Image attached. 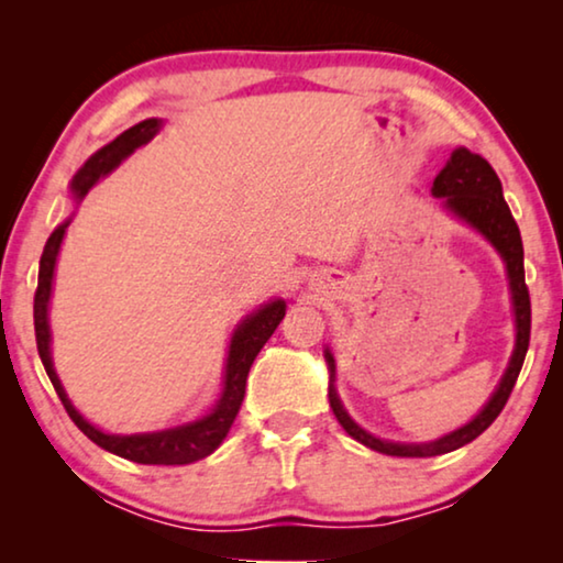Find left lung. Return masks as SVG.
Wrapping results in <instances>:
<instances>
[{
  "instance_id": "1",
  "label": "left lung",
  "mask_w": 563,
  "mask_h": 563,
  "mask_svg": "<svg viewBox=\"0 0 563 563\" xmlns=\"http://www.w3.org/2000/svg\"><path fill=\"white\" fill-rule=\"evenodd\" d=\"M433 195L445 197V205L453 210L459 218H464L468 225H474L479 233H484L492 241V245L503 253L507 264V276H510V289H512V305H515V322H518V343H515V353L510 366L499 382V387L487 407L468 422V426L453 430L451 435L438 438L433 443H420V445H407V443H389L379 441V438L368 435L366 430H361L349 415H345L341 399L335 391V361L325 351L328 368H330V384H328V397L330 407H333L338 422H341L345 433L356 438L358 443L368 445V449L387 453V456H407V459H426V456H441V453L456 451L461 445L472 443L476 435H482L492 422L497 420V415L503 412L507 399L512 395L515 382L526 361L528 343H530V295L526 284V268H522V241L518 222H515L510 207H507L503 197V184L487 161L466 148H456L449 164L443 166V172L435 176L433 181Z\"/></svg>"
}]
</instances>
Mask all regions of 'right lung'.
<instances>
[{
  "label": "right lung",
  "instance_id": "1",
  "mask_svg": "<svg viewBox=\"0 0 563 563\" xmlns=\"http://www.w3.org/2000/svg\"><path fill=\"white\" fill-rule=\"evenodd\" d=\"M161 122L158 120H143L135 128L125 130V133L114 137L110 145H104L102 151H97L91 156L79 174L74 176V191L76 197H84L95 187L99 176L110 174L122 158L130 156L137 145L148 143L153 135L158 133ZM68 222L53 230L48 243H45L43 256H41V272H37V289H35V302H33V318H35V343L41 361L45 366V374L56 389V395L64 402L68 418L76 422V428L81 430L89 441L102 445L104 451L118 453V456L135 461V464H158V466H184L195 464V461L210 456V453L222 443V438L228 435L230 426H233L238 410H241L243 395H245V379H249L253 358L258 356V351L264 349V343L272 338V333L284 318L287 305L282 299L266 305L264 310L251 314L249 320L241 322V328L235 330L233 341H230L228 353V366H225V389L214 410L191 426L161 430V433H143V435H110L89 426L79 412L74 410V405L68 402L64 387H60L56 372L51 364V333H48V299H51V282H53V266H56V256L64 241Z\"/></svg>",
  "mask_w": 563,
  "mask_h": 563
}]
</instances>
